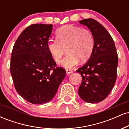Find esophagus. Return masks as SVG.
<instances>
[{
  "instance_id": "1",
  "label": "esophagus",
  "mask_w": 129,
  "mask_h": 129,
  "mask_svg": "<svg viewBox=\"0 0 129 129\" xmlns=\"http://www.w3.org/2000/svg\"><path fill=\"white\" fill-rule=\"evenodd\" d=\"M66 72L67 75H70V74L73 73V71H72V70H70V69H66Z\"/></svg>"
}]
</instances>
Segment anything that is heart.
Segmentation results:
<instances>
[{"mask_svg":"<svg viewBox=\"0 0 129 129\" xmlns=\"http://www.w3.org/2000/svg\"><path fill=\"white\" fill-rule=\"evenodd\" d=\"M57 40L50 39L47 48L53 60L59 62L66 49L67 55L60 62V66L71 69L78 64L80 60L86 61L94 49V39L92 33L87 29L67 25L56 31Z\"/></svg>","mask_w":129,"mask_h":129,"instance_id":"b5f03b06","label":"heart"}]
</instances>
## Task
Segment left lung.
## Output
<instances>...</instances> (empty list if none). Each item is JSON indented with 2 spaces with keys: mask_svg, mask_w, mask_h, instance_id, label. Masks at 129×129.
I'll return each instance as SVG.
<instances>
[{
  "mask_svg": "<svg viewBox=\"0 0 129 129\" xmlns=\"http://www.w3.org/2000/svg\"><path fill=\"white\" fill-rule=\"evenodd\" d=\"M79 22L92 33L94 46L87 63L77 70L82 78L78 94L87 103H97L109 95L115 85L118 54L112 36L100 23L93 19Z\"/></svg>",
  "mask_w": 129,
  "mask_h": 129,
  "instance_id": "1",
  "label": "left lung"
}]
</instances>
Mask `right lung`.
<instances>
[{"mask_svg":"<svg viewBox=\"0 0 129 129\" xmlns=\"http://www.w3.org/2000/svg\"><path fill=\"white\" fill-rule=\"evenodd\" d=\"M53 25L37 23L26 28L16 40L11 53L10 72L17 92L29 103L49 102L66 76L56 67L47 48Z\"/></svg>","mask_w":129,"mask_h":129,"instance_id":"add662e5","label":"right lung"}]
</instances>
